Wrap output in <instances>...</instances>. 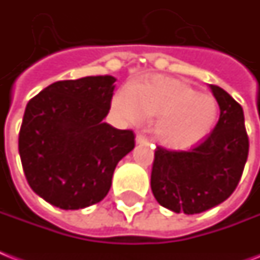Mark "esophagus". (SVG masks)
<instances>
[{"mask_svg":"<svg viewBox=\"0 0 260 260\" xmlns=\"http://www.w3.org/2000/svg\"><path fill=\"white\" fill-rule=\"evenodd\" d=\"M136 143H137V144L148 145V144H149V140H148V139H147V137H145L143 134H137V136H136Z\"/></svg>","mask_w":260,"mask_h":260,"instance_id":"1","label":"esophagus"}]
</instances>
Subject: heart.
Here are the masks:
<instances>
[{
    "instance_id": "1",
    "label": "heart",
    "mask_w": 260,
    "mask_h": 260,
    "mask_svg": "<svg viewBox=\"0 0 260 260\" xmlns=\"http://www.w3.org/2000/svg\"><path fill=\"white\" fill-rule=\"evenodd\" d=\"M115 109L129 121L143 116H157L156 136L167 147L191 148L214 129L218 103L208 93L178 79L149 76L131 89L121 90L113 100Z\"/></svg>"
}]
</instances>
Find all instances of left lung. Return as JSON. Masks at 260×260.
<instances>
[{
  "instance_id": "1",
  "label": "left lung",
  "mask_w": 260,
  "mask_h": 260,
  "mask_svg": "<svg viewBox=\"0 0 260 260\" xmlns=\"http://www.w3.org/2000/svg\"><path fill=\"white\" fill-rule=\"evenodd\" d=\"M220 116L200 144L188 151L157 147L151 188L160 206L176 214H200L223 203L239 184L248 156L243 109L224 89L210 85Z\"/></svg>"
}]
</instances>
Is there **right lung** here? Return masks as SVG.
Wrapping results in <instances>:
<instances>
[{
	"label": "right lung",
	"instance_id": "right-lung-1",
	"mask_svg": "<svg viewBox=\"0 0 260 260\" xmlns=\"http://www.w3.org/2000/svg\"><path fill=\"white\" fill-rule=\"evenodd\" d=\"M115 81H57L27 103L18 135L21 163L30 188L52 206L80 210L101 202L117 163L134 149V131L103 123Z\"/></svg>",
	"mask_w": 260,
	"mask_h": 260
}]
</instances>
